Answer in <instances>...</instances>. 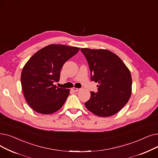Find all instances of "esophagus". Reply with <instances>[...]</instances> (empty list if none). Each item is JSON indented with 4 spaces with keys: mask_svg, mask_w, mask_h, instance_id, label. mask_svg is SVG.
I'll list each match as a JSON object with an SVG mask.
<instances>
[{
    "mask_svg": "<svg viewBox=\"0 0 158 158\" xmlns=\"http://www.w3.org/2000/svg\"><path fill=\"white\" fill-rule=\"evenodd\" d=\"M81 89H78V88H75V87H73V89H72V90L73 91H74V92H78V91H79Z\"/></svg>",
    "mask_w": 158,
    "mask_h": 158,
    "instance_id": "1",
    "label": "esophagus"
}]
</instances>
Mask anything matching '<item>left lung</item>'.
Listing matches in <instances>:
<instances>
[{
    "label": "left lung",
    "mask_w": 158,
    "mask_h": 158,
    "mask_svg": "<svg viewBox=\"0 0 158 158\" xmlns=\"http://www.w3.org/2000/svg\"><path fill=\"white\" fill-rule=\"evenodd\" d=\"M91 71V80L98 83V91L91 92L86 108L101 117L116 114L128 102L132 92L129 69L116 54L106 49L81 48Z\"/></svg>",
    "instance_id": "obj_1"
}]
</instances>
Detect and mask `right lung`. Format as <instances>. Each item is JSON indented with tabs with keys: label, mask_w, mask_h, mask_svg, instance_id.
I'll return each mask as SVG.
<instances>
[{
	"label": "right lung",
	"mask_w": 158,
	"mask_h": 158,
	"mask_svg": "<svg viewBox=\"0 0 158 158\" xmlns=\"http://www.w3.org/2000/svg\"><path fill=\"white\" fill-rule=\"evenodd\" d=\"M79 48L51 44L34 54L25 64L21 85L25 99L35 111L49 114L60 109L69 89L59 88L60 71L66 61L76 55Z\"/></svg>",
	"instance_id": "1"
}]
</instances>
